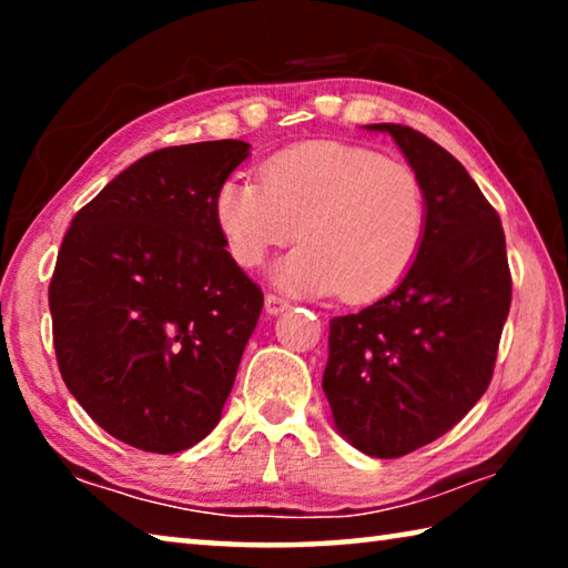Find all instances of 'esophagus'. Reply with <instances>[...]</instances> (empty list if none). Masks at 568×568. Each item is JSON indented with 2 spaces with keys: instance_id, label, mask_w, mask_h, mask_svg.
<instances>
[{
  "instance_id": "esophagus-1",
  "label": "esophagus",
  "mask_w": 568,
  "mask_h": 568,
  "mask_svg": "<svg viewBox=\"0 0 568 568\" xmlns=\"http://www.w3.org/2000/svg\"><path fill=\"white\" fill-rule=\"evenodd\" d=\"M285 307H287L285 297L273 295V293L265 295V313H267V315H281V313L285 311Z\"/></svg>"
}]
</instances>
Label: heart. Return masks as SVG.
I'll use <instances>...</instances> for the list:
<instances>
[{
    "label": "heart",
    "mask_w": 568,
    "mask_h": 568,
    "mask_svg": "<svg viewBox=\"0 0 568 568\" xmlns=\"http://www.w3.org/2000/svg\"><path fill=\"white\" fill-rule=\"evenodd\" d=\"M213 215L237 265H263L273 247L301 233L305 243L275 265L273 281L291 293H343L365 303L410 271L426 233V195L403 162L313 140L267 160L263 182H220Z\"/></svg>",
    "instance_id": "1"
}]
</instances>
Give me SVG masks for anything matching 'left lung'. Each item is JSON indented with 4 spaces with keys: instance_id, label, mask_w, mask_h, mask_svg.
<instances>
[{
    "instance_id": "1",
    "label": "left lung",
    "mask_w": 568,
    "mask_h": 568,
    "mask_svg": "<svg viewBox=\"0 0 568 568\" xmlns=\"http://www.w3.org/2000/svg\"><path fill=\"white\" fill-rule=\"evenodd\" d=\"M396 142L426 195V233L406 277L331 321L323 390L338 434L373 458L444 436L491 383L511 307L501 220L460 162L403 124H365Z\"/></svg>"
}]
</instances>
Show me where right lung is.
I'll list each match as a JSON object with an SVG mask.
<instances>
[{
  "label": "right lung",
  "instance_id": "1",
  "mask_svg": "<svg viewBox=\"0 0 568 568\" xmlns=\"http://www.w3.org/2000/svg\"><path fill=\"white\" fill-rule=\"evenodd\" d=\"M243 140L145 155L74 215L50 283L54 353L77 403L122 444L180 454L217 426L263 293L213 200Z\"/></svg>",
  "mask_w": 568,
  "mask_h": 568
}]
</instances>
